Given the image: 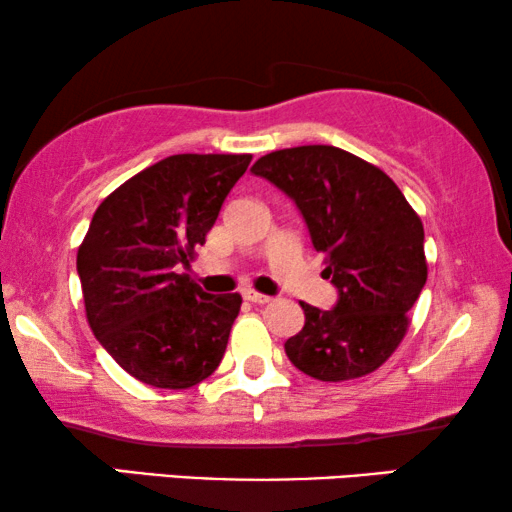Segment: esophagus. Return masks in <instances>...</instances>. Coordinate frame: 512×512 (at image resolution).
<instances>
[{"label": "esophagus", "instance_id": "obj_1", "mask_svg": "<svg viewBox=\"0 0 512 512\" xmlns=\"http://www.w3.org/2000/svg\"><path fill=\"white\" fill-rule=\"evenodd\" d=\"M242 296H244V300H249V303H258V305L270 303V300H272L270 296H265V293H258L254 289H244Z\"/></svg>", "mask_w": 512, "mask_h": 512}]
</instances>
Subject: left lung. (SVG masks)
Instances as JSON below:
<instances>
[{"label":"left lung","mask_w":512,"mask_h":512,"mask_svg":"<svg viewBox=\"0 0 512 512\" xmlns=\"http://www.w3.org/2000/svg\"><path fill=\"white\" fill-rule=\"evenodd\" d=\"M296 202L324 277L338 289L333 310L300 303L303 331L284 342L298 370L321 382L373 373L396 352L408 312L426 284L424 226L380 167L338 146L272 151L251 167Z\"/></svg>","instance_id":"left-lung-1"}]
</instances>
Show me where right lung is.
I'll list each match as a JSON object with an SVG mask.
<instances>
[{
  "instance_id": "right-lung-1",
  "label": "right lung",
  "mask_w": 512,
  "mask_h": 512,
  "mask_svg": "<svg viewBox=\"0 0 512 512\" xmlns=\"http://www.w3.org/2000/svg\"><path fill=\"white\" fill-rule=\"evenodd\" d=\"M249 153H179L102 200L76 254L86 317L125 373L188 389L219 368L240 293L202 291L179 268L205 244Z\"/></svg>"
}]
</instances>
